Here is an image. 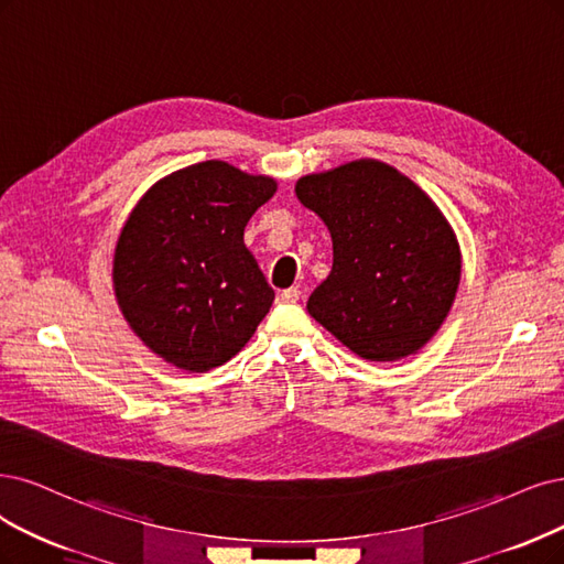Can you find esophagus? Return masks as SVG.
Here are the masks:
<instances>
[{
    "label": "esophagus",
    "instance_id": "34e87169",
    "mask_svg": "<svg viewBox=\"0 0 564 564\" xmlns=\"http://www.w3.org/2000/svg\"><path fill=\"white\" fill-rule=\"evenodd\" d=\"M300 297H302L300 288H288L279 293V302H283V304H295V302H300Z\"/></svg>",
    "mask_w": 564,
    "mask_h": 564
}]
</instances>
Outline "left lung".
Masks as SVG:
<instances>
[{"instance_id":"obj_1","label":"left lung","mask_w":564,"mask_h":564,"mask_svg":"<svg viewBox=\"0 0 564 564\" xmlns=\"http://www.w3.org/2000/svg\"><path fill=\"white\" fill-rule=\"evenodd\" d=\"M295 191L327 225L335 253L308 314L371 362L427 344L460 283V248L440 208L377 160L304 176Z\"/></svg>"}]
</instances>
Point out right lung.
<instances>
[{
  "instance_id": "add662e5",
  "label": "right lung",
  "mask_w": 564,
  "mask_h": 564,
  "mask_svg": "<svg viewBox=\"0 0 564 564\" xmlns=\"http://www.w3.org/2000/svg\"><path fill=\"white\" fill-rule=\"evenodd\" d=\"M276 183L206 160L162 178L134 206L113 260L116 297L141 341L185 371L220 367L274 302L243 227Z\"/></svg>"
}]
</instances>
